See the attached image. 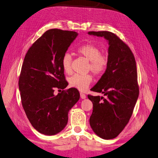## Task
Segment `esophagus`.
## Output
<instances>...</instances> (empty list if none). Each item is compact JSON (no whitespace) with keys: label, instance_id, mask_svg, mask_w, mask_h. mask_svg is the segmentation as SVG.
<instances>
[{"label":"esophagus","instance_id":"obj_1","mask_svg":"<svg viewBox=\"0 0 158 158\" xmlns=\"http://www.w3.org/2000/svg\"><path fill=\"white\" fill-rule=\"evenodd\" d=\"M80 97H81V98H82V99H85V98H86L85 94L82 93V92H81V93H80Z\"/></svg>","mask_w":158,"mask_h":158}]
</instances>
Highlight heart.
Instances as JSON below:
<instances>
[{
	"label": "heart",
	"mask_w": 158,
	"mask_h": 158,
	"mask_svg": "<svg viewBox=\"0 0 158 158\" xmlns=\"http://www.w3.org/2000/svg\"><path fill=\"white\" fill-rule=\"evenodd\" d=\"M78 54L84 57L89 61L88 70H91L95 75H101L106 71L108 59L106 55L101 54V49L94 44H84L77 49ZM72 57L69 52H66L61 59V66L64 71L67 74L71 73ZM92 81L90 75H79L75 74L69 79L71 87L75 88L80 91H83L88 88Z\"/></svg>",
	"instance_id": "obj_1"
}]
</instances>
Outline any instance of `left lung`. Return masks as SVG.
Here are the masks:
<instances>
[{
  "label": "left lung",
  "mask_w": 158,
  "mask_h": 158,
  "mask_svg": "<svg viewBox=\"0 0 158 158\" xmlns=\"http://www.w3.org/2000/svg\"><path fill=\"white\" fill-rule=\"evenodd\" d=\"M89 35L107 40L108 64L92 91L103 94L88 95L93 104L89 118L92 130L105 140L118 136L132 115L139 95L136 64L129 46L118 36L109 31H89Z\"/></svg>",
  "instance_id": "1"
}]
</instances>
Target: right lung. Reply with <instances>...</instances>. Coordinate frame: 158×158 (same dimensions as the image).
Segmentation results:
<instances>
[{
	"label": "right lung",
	"mask_w": 158,
	"mask_h": 158,
	"mask_svg": "<svg viewBox=\"0 0 158 158\" xmlns=\"http://www.w3.org/2000/svg\"><path fill=\"white\" fill-rule=\"evenodd\" d=\"M77 35L75 31L48 30L24 57L18 82L22 104L31 124L40 134L53 135L62 131L69 111L79 99L75 88L54 94L55 88L67 86L61 59Z\"/></svg>",
	"instance_id": "1"
}]
</instances>
